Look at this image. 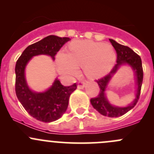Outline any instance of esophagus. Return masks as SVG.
<instances>
[{
    "label": "esophagus",
    "instance_id": "1",
    "mask_svg": "<svg viewBox=\"0 0 154 154\" xmlns=\"http://www.w3.org/2000/svg\"><path fill=\"white\" fill-rule=\"evenodd\" d=\"M85 86L84 82H79L78 85H77V88H83Z\"/></svg>",
    "mask_w": 154,
    "mask_h": 154
}]
</instances>
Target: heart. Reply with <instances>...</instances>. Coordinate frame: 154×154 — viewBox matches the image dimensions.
Here are the masks:
<instances>
[{
	"mask_svg": "<svg viewBox=\"0 0 154 154\" xmlns=\"http://www.w3.org/2000/svg\"><path fill=\"white\" fill-rule=\"evenodd\" d=\"M115 61L116 52L110 44L80 41L71 44L69 53L59 52L57 66L60 74L70 77L77 75L78 67H83L88 77L97 78L106 74Z\"/></svg>",
	"mask_w": 154,
	"mask_h": 154,
	"instance_id": "b5f03b06",
	"label": "heart"
}]
</instances>
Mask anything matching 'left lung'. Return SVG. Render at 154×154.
Listing matches in <instances>:
<instances>
[{"instance_id": "1", "label": "left lung", "mask_w": 154, "mask_h": 154, "mask_svg": "<svg viewBox=\"0 0 154 154\" xmlns=\"http://www.w3.org/2000/svg\"><path fill=\"white\" fill-rule=\"evenodd\" d=\"M109 41L117 53V61H116L117 63L115 65L111 71L107 75L96 80L99 88H100V91H99L98 95L91 98L90 101H91L93 107L100 114L104 116L114 118L119 117V116L125 115L127 112L132 109L137 103L139 96H140L141 88H142V81H143V68H142L141 57L137 54H136L133 50L130 49L127 46L119 44L113 39H109ZM124 64H129L133 68L135 73L137 84L136 98L130 105L125 107H115L108 101L105 91L107 85L111 77L115 73L118 68Z\"/></svg>"}]
</instances>
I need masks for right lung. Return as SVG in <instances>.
<instances>
[{"label": "right lung", "instance_id": "1", "mask_svg": "<svg viewBox=\"0 0 154 154\" xmlns=\"http://www.w3.org/2000/svg\"><path fill=\"white\" fill-rule=\"evenodd\" d=\"M71 38L51 35L30 45L26 48L15 65V93L18 100L32 117L40 122H52L58 120L66 112L71 93L77 84L64 86L56 79L51 88L44 92H35L29 88L24 76V70L34 56H51L54 60L60 49Z\"/></svg>", "mask_w": 154, "mask_h": 154}]
</instances>
